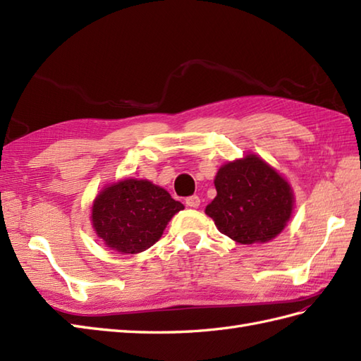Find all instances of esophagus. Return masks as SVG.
Returning <instances> with one entry per match:
<instances>
[{
    "mask_svg": "<svg viewBox=\"0 0 361 361\" xmlns=\"http://www.w3.org/2000/svg\"><path fill=\"white\" fill-rule=\"evenodd\" d=\"M185 202L189 208H198V206H200V198H198V195H190Z\"/></svg>",
    "mask_w": 361,
    "mask_h": 361,
    "instance_id": "1",
    "label": "esophagus"
}]
</instances>
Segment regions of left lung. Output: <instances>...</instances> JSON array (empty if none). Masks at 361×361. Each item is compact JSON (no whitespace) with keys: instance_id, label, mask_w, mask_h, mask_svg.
<instances>
[{"instance_id":"left-lung-1","label":"left lung","mask_w":361,"mask_h":361,"mask_svg":"<svg viewBox=\"0 0 361 361\" xmlns=\"http://www.w3.org/2000/svg\"><path fill=\"white\" fill-rule=\"evenodd\" d=\"M217 197L206 206L221 234L251 245L278 235L291 216L293 194L288 183L256 155L219 169Z\"/></svg>"}]
</instances>
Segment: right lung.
<instances>
[{
    "mask_svg": "<svg viewBox=\"0 0 361 361\" xmlns=\"http://www.w3.org/2000/svg\"><path fill=\"white\" fill-rule=\"evenodd\" d=\"M185 209L163 188L128 178L105 188L93 204V226L110 248L127 255L145 251L159 240L166 225Z\"/></svg>",
    "mask_w": 361,
    "mask_h": 361,
    "instance_id": "add662e5",
    "label": "right lung"
}]
</instances>
